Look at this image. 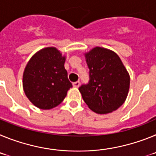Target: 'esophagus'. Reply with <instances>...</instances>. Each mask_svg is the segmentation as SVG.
<instances>
[{"label": "esophagus", "mask_w": 156, "mask_h": 156, "mask_svg": "<svg viewBox=\"0 0 156 156\" xmlns=\"http://www.w3.org/2000/svg\"><path fill=\"white\" fill-rule=\"evenodd\" d=\"M80 85V81H76V82H74L73 83V86L76 88L79 87Z\"/></svg>", "instance_id": "1"}]
</instances>
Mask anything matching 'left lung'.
Wrapping results in <instances>:
<instances>
[{"label":"left lung","instance_id":"8db88e82","mask_svg":"<svg viewBox=\"0 0 156 156\" xmlns=\"http://www.w3.org/2000/svg\"><path fill=\"white\" fill-rule=\"evenodd\" d=\"M90 80L79 88L89 108L98 114L112 112L125 102L129 75L115 52L95 47L84 54Z\"/></svg>","mask_w":156,"mask_h":156}]
</instances>
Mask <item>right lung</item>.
<instances>
[{"label":"right lung","instance_id":"right-lung-1","mask_svg":"<svg viewBox=\"0 0 156 156\" xmlns=\"http://www.w3.org/2000/svg\"><path fill=\"white\" fill-rule=\"evenodd\" d=\"M66 56L55 47L38 51L27 63L23 76L25 94L41 108L51 109L61 104L73 87L65 69Z\"/></svg>","mask_w":156,"mask_h":156}]
</instances>
